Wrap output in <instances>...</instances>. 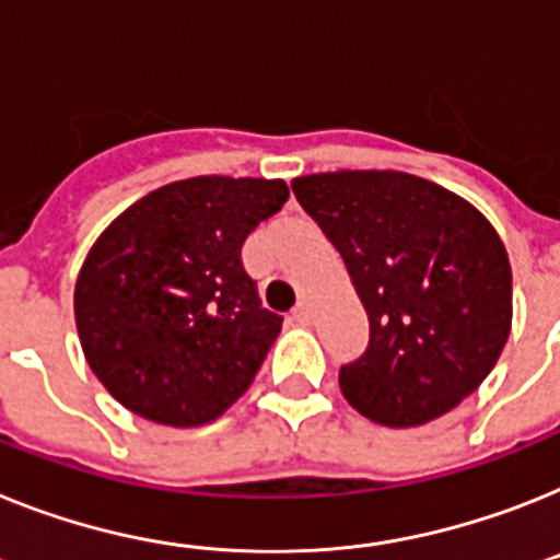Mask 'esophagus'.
<instances>
[{
    "mask_svg": "<svg viewBox=\"0 0 560 560\" xmlns=\"http://www.w3.org/2000/svg\"><path fill=\"white\" fill-rule=\"evenodd\" d=\"M291 319H294V323H300V326H308V323L314 319V305L308 303V300H300L298 308L291 312Z\"/></svg>",
    "mask_w": 560,
    "mask_h": 560,
    "instance_id": "1",
    "label": "esophagus"
}]
</instances>
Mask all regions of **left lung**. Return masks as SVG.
I'll return each mask as SVG.
<instances>
[{
	"label": "left lung",
	"mask_w": 560,
	"mask_h": 560,
	"mask_svg": "<svg viewBox=\"0 0 560 560\" xmlns=\"http://www.w3.org/2000/svg\"><path fill=\"white\" fill-rule=\"evenodd\" d=\"M346 260L371 323L360 360L339 368L353 410L417 428L456 408L499 362L513 326L508 248L479 209L396 170L291 180Z\"/></svg>",
	"instance_id": "obj_1"
}]
</instances>
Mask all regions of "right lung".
<instances>
[{
    "mask_svg": "<svg viewBox=\"0 0 560 560\" xmlns=\"http://www.w3.org/2000/svg\"><path fill=\"white\" fill-rule=\"evenodd\" d=\"M285 200L280 178L198 175L158 186L98 234L75 280V328L124 408L200 428L246 394L283 317L260 305L241 246Z\"/></svg>",
    "mask_w": 560,
    "mask_h": 560,
    "instance_id": "add662e5",
    "label": "right lung"
}]
</instances>
